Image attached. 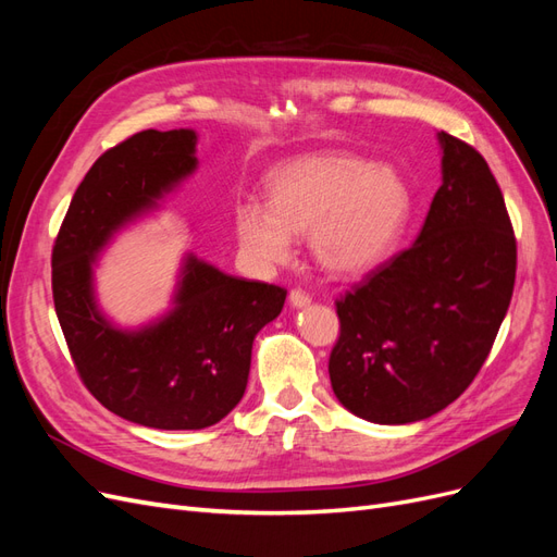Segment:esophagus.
Instances as JSON below:
<instances>
[{
  "instance_id": "34e87169",
  "label": "esophagus",
  "mask_w": 557,
  "mask_h": 557,
  "mask_svg": "<svg viewBox=\"0 0 557 557\" xmlns=\"http://www.w3.org/2000/svg\"><path fill=\"white\" fill-rule=\"evenodd\" d=\"M288 299H290V305H293L295 309H301V307H307V305H309V301H311L309 293H305V290H299V288L290 290Z\"/></svg>"
}]
</instances>
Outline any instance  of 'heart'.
Returning <instances> with one entry per match:
<instances>
[{"label": "heart", "mask_w": 557, "mask_h": 557, "mask_svg": "<svg viewBox=\"0 0 557 557\" xmlns=\"http://www.w3.org/2000/svg\"><path fill=\"white\" fill-rule=\"evenodd\" d=\"M269 201L242 199L237 237L258 267L290 256L293 234L309 232L315 262L330 274H362L383 260L411 211V193L391 166L346 150L301 156L267 178Z\"/></svg>", "instance_id": "obj_1"}]
</instances>
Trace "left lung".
Returning <instances> with one entry per match:
<instances>
[{"label":"left lung","mask_w":557,"mask_h":557,"mask_svg":"<svg viewBox=\"0 0 557 557\" xmlns=\"http://www.w3.org/2000/svg\"><path fill=\"white\" fill-rule=\"evenodd\" d=\"M442 185L416 244L336 299L332 391L369 423L446 409L474 381L511 305L516 237L491 166L440 132Z\"/></svg>","instance_id":"8db88e82"}]
</instances>
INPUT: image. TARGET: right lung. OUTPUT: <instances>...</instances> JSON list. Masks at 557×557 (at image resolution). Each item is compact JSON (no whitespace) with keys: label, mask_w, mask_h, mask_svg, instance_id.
I'll use <instances>...</instances> for the list:
<instances>
[{"label":"right lung","mask_w":557,"mask_h":557,"mask_svg":"<svg viewBox=\"0 0 557 557\" xmlns=\"http://www.w3.org/2000/svg\"><path fill=\"white\" fill-rule=\"evenodd\" d=\"M193 129H144L109 148L76 188L53 246V301L76 372L92 397L129 423L201 430L244 397L256 334L285 290L185 258L174 309L141 330L99 313L92 264L113 232L197 170Z\"/></svg>","instance_id":"add662e5"}]
</instances>
